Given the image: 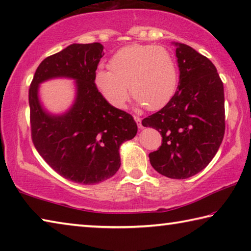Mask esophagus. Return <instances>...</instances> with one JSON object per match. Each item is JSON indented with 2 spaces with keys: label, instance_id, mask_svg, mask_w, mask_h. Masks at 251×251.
<instances>
[{
  "label": "esophagus",
  "instance_id": "esophagus-1",
  "mask_svg": "<svg viewBox=\"0 0 251 251\" xmlns=\"http://www.w3.org/2000/svg\"><path fill=\"white\" fill-rule=\"evenodd\" d=\"M134 120H135V122L137 123V125H138V127L139 128H144V126H143V124H142V118L141 117H138V116H135L134 117Z\"/></svg>",
  "mask_w": 251,
  "mask_h": 251
}]
</instances>
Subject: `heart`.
<instances>
[{
    "mask_svg": "<svg viewBox=\"0 0 251 251\" xmlns=\"http://www.w3.org/2000/svg\"><path fill=\"white\" fill-rule=\"evenodd\" d=\"M109 69L96 72L95 84L108 103L116 108L125 106L128 86L137 104L148 105L152 110L164 107L176 92V62L161 46H125L110 58Z\"/></svg>",
    "mask_w": 251,
    "mask_h": 251,
    "instance_id": "b5f03b06",
    "label": "heart"
}]
</instances>
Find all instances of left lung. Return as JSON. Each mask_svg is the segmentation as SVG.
Listing matches in <instances>:
<instances>
[{"instance_id":"1","label":"left lung","mask_w":251,"mask_h":251,"mask_svg":"<svg viewBox=\"0 0 251 251\" xmlns=\"http://www.w3.org/2000/svg\"><path fill=\"white\" fill-rule=\"evenodd\" d=\"M179 83L172 100L142 124L163 137L150 154L155 171L173 179L201 172L217 152L225 134L224 85L215 65L193 48L173 42Z\"/></svg>"}]
</instances>
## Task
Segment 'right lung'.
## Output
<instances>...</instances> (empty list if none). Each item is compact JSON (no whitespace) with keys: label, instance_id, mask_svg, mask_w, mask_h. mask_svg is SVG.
<instances>
[{"label":"right lung","instance_id":"1","mask_svg":"<svg viewBox=\"0 0 251 251\" xmlns=\"http://www.w3.org/2000/svg\"><path fill=\"white\" fill-rule=\"evenodd\" d=\"M103 50L100 43H74L46 57L28 92L36 151L59 175L83 185L115 175L121 167V145L137 134L133 116L110 105L97 90L95 72ZM54 78L75 80L74 104L62 114L49 112L39 100V85Z\"/></svg>","mask_w":251,"mask_h":251}]
</instances>
